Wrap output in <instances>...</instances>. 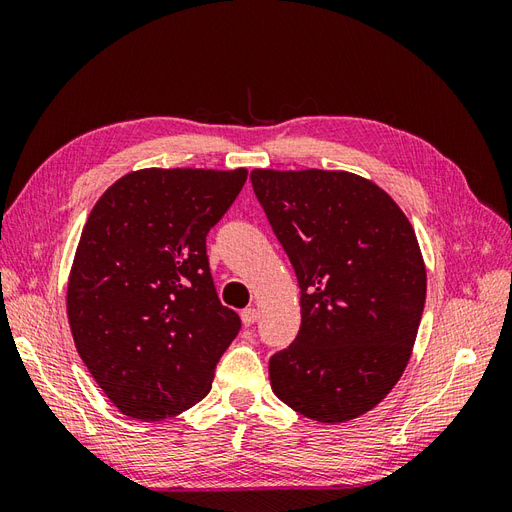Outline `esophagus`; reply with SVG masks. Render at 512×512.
Here are the masks:
<instances>
[{
    "label": "esophagus",
    "mask_w": 512,
    "mask_h": 512,
    "mask_svg": "<svg viewBox=\"0 0 512 512\" xmlns=\"http://www.w3.org/2000/svg\"><path fill=\"white\" fill-rule=\"evenodd\" d=\"M256 318H258V312H256L254 307H247V309H243V312H241V320H243L245 327H252V324L256 322Z\"/></svg>",
    "instance_id": "1"
}]
</instances>
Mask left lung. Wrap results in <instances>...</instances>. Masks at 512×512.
Masks as SVG:
<instances>
[{
    "label": "left lung",
    "mask_w": 512,
    "mask_h": 512,
    "mask_svg": "<svg viewBox=\"0 0 512 512\" xmlns=\"http://www.w3.org/2000/svg\"><path fill=\"white\" fill-rule=\"evenodd\" d=\"M250 179L301 288V327L271 356V389L318 423L359 418L412 356L427 294L416 232L380 185L348 170L254 168Z\"/></svg>",
    "instance_id": "8db88e82"
}]
</instances>
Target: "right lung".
<instances>
[{
	"mask_svg": "<svg viewBox=\"0 0 512 512\" xmlns=\"http://www.w3.org/2000/svg\"><path fill=\"white\" fill-rule=\"evenodd\" d=\"M245 168H141L91 209L68 275L76 352L126 416L162 421L198 404L241 320L215 292L207 232Z\"/></svg>",
	"mask_w": 512,
	"mask_h": 512,
	"instance_id": "right-lung-1",
	"label": "right lung"
}]
</instances>
